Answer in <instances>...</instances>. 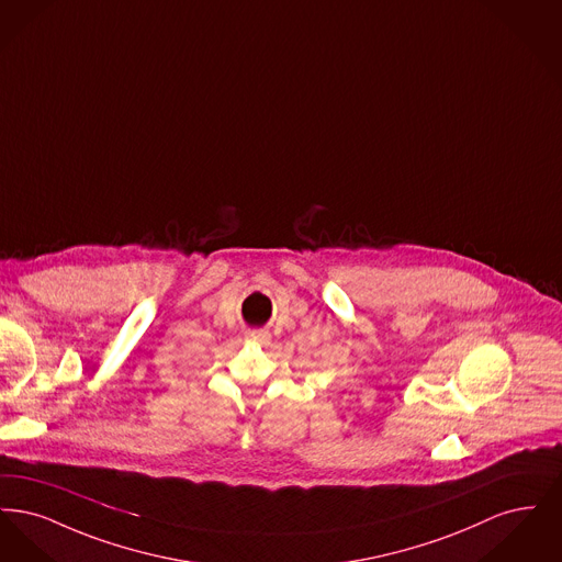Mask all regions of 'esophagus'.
I'll return each mask as SVG.
<instances>
[{
    "label": "esophagus",
    "mask_w": 562,
    "mask_h": 562,
    "mask_svg": "<svg viewBox=\"0 0 562 562\" xmlns=\"http://www.w3.org/2000/svg\"><path fill=\"white\" fill-rule=\"evenodd\" d=\"M248 339L259 344V346H269L271 344V335H269L268 330H252V333H248Z\"/></svg>",
    "instance_id": "obj_1"
}]
</instances>
